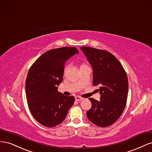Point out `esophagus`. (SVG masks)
I'll return each instance as SVG.
<instances>
[{"mask_svg": "<svg viewBox=\"0 0 152 152\" xmlns=\"http://www.w3.org/2000/svg\"><path fill=\"white\" fill-rule=\"evenodd\" d=\"M83 98H82L80 96H76L75 97V100L77 101H81L83 100Z\"/></svg>", "mask_w": 152, "mask_h": 152, "instance_id": "34e87169", "label": "esophagus"}]
</instances>
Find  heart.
Here are the masks:
<instances>
[{"label": "heart", "mask_w": 152, "mask_h": 152, "mask_svg": "<svg viewBox=\"0 0 152 152\" xmlns=\"http://www.w3.org/2000/svg\"><path fill=\"white\" fill-rule=\"evenodd\" d=\"M83 66H85V65H81V67H83Z\"/></svg>", "instance_id": "heart-1"}]
</instances>
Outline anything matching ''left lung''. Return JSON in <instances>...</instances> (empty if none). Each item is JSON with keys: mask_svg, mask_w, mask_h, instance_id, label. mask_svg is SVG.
Returning a JSON list of instances; mask_svg holds the SVG:
<instances>
[{"mask_svg": "<svg viewBox=\"0 0 152 152\" xmlns=\"http://www.w3.org/2000/svg\"><path fill=\"white\" fill-rule=\"evenodd\" d=\"M93 70V84L99 86L100 100L89 98L92 107L86 112L88 120L101 127H106L118 120L126 106L129 83L124 69L110 52L81 47Z\"/></svg>", "mask_w": 152, "mask_h": 152, "instance_id": "8db88e82", "label": "left lung"}]
</instances>
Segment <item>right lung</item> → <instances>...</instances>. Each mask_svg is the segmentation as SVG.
Instances as JSON below:
<instances>
[{
  "instance_id": "obj_1",
  "label": "right lung",
  "mask_w": 152,
  "mask_h": 152,
  "mask_svg": "<svg viewBox=\"0 0 152 152\" xmlns=\"http://www.w3.org/2000/svg\"><path fill=\"white\" fill-rule=\"evenodd\" d=\"M75 47L48 51L30 67L25 83L29 110L39 123L48 127L61 124L75 102L74 96L58 92L67 60L78 54Z\"/></svg>"
}]
</instances>
